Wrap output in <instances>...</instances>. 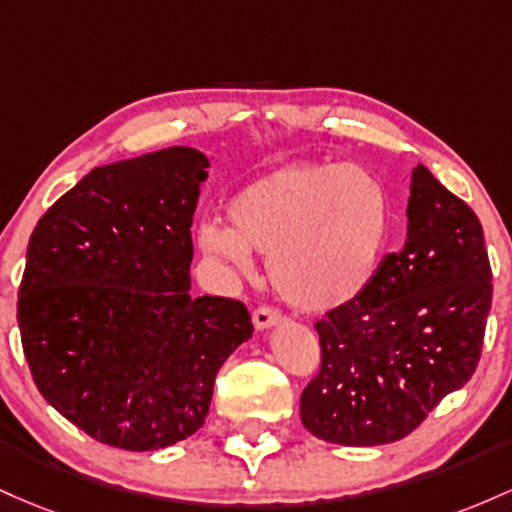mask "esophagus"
Wrapping results in <instances>:
<instances>
[{"label": "esophagus", "instance_id": "esophagus-1", "mask_svg": "<svg viewBox=\"0 0 512 512\" xmlns=\"http://www.w3.org/2000/svg\"><path fill=\"white\" fill-rule=\"evenodd\" d=\"M278 321H280V314L271 307H258L254 312V326L258 331L271 329V326L278 324Z\"/></svg>", "mask_w": 512, "mask_h": 512}]
</instances>
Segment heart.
<instances>
[{
    "label": "heart",
    "mask_w": 512,
    "mask_h": 512,
    "mask_svg": "<svg viewBox=\"0 0 512 512\" xmlns=\"http://www.w3.org/2000/svg\"><path fill=\"white\" fill-rule=\"evenodd\" d=\"M229 225L203 222V254L237 273L251 251L268 256L278 295L304 312H329L360 295L380 266L394 227L392 195L353 164L300 162L251 181L229 200Z\"/></svg>",
    "instance_id": "heart-1"
}]
</instances>
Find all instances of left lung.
<instances>
[{
  "mask_svg": "<svg viewBox=\"0 0 512 512\" xmlns=\"http://www.w3.org/2000/svg\"><path fill=\"white\" fill-rule=\"evenodd\" d=\"M406 217L404 249L314 324L321 367L300 418L333 445L406 438L479 365L493 295L479 217L423 164L411 171Z\"/></svg>",
  "mask_w": 512,
  "mask_h": 512,
  "instance_id": "left-lung-1",
  "label": "left lung"
}]
</instances>
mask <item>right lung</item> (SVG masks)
I'll list each match as a JSON object with an SVG mask.
<instances>
[{
  "label": "right lung",
  "instance_id": "obj_1",
  "mask_svg": "<svg viewBox=\"0 0 512 512\" xmlns=\"http://www.w3.org/2000/svg\"><path fill=\"white\" fill-rule=\"evenodd\" d=\"M208 166L186 145L96 166L28 239L16 319L38 392L120 450L200 430L217 370L254 333L241 302L191 295Z\"/></svg>",
  "mask_w": 512,
  "mask_h": 512
}]
</instances>
